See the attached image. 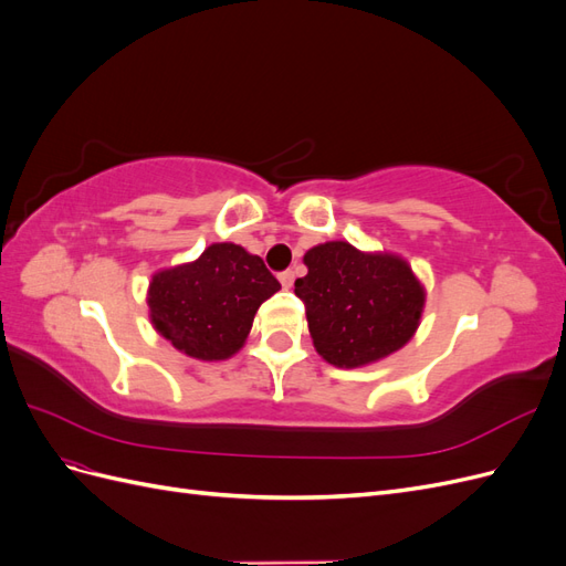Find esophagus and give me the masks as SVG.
I'll return each mask as SVG.
<instances>
[{
	"mask_svg": "<svg viewBox=\"0 0 566 566\" xmlns=\"http://www.w3.org/2000/svg\"><path fill=\"white\" fill-rule=\"evenodd\" d=\"M279 281H281V285L285 290H290V287H293V283H295V271H283L281 276H279Z\"/></svg>",
	"mask_w": 566,
	"mask_h": 566,
	"instance_id": "obj_1",
	"label": "esophagus"
}]
</instances>
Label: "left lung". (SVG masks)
Returning <instances> with one entry per match:
<instances>
[{"label":"left lung","instance_id":"left-lung-1","mask_svg":"<svg viewBox=\"0 0 566 566\" xmlns=\"http://www.w3.org/2000/svg\"><path fill=\"white\" fill-rule=\"evenodd\" d=\"M304 264L295 295L306 304L323 361L335 368L378 364L416 335L427 293L401 254L328 241L306 250Z\"/></svg>","mask_w":566,"mask_h":566}]
</instances>
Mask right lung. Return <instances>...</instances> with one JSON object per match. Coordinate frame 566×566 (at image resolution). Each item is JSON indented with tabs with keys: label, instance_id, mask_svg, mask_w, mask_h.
<instances>
[{
	"label": "right lung",
	"instance_id": "add662e5",
	"mask_svg": "<svg viewBox=\"0 0 566 566\" xmlns=\"http://www.w3.org/2000/svg\"><path fill=\"white\" fill-rule=\"evenodd\" d=\"M279 290L262 256L235 243H212L198 260L153 273L148 318L177 352L227 361L243 349L262 302Z\"/></svg>",
	"mask_w": 566,
	"mask_h": 566
}]
</instances>
